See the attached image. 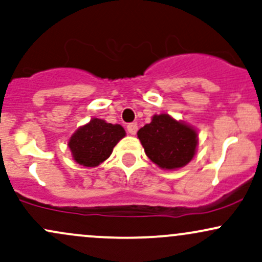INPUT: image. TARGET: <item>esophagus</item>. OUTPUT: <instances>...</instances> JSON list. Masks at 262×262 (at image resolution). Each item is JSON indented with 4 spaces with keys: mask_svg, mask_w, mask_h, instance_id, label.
Segmentation results:
<instances>
[{
    "mask_svg": "<svg viewBox=\"0 0 262 262\" xmlns=\"http://www.w3.org/2000/svg\"><path fill=\"white\" fill-rule=\"evenodd\" d=\"M127 130H128V133L132 134V135L137 134V132H138V124H137V123H129V124L127 125Z\"/></svg>",
    "mask_w": 262,
    "mask_h": 262,
    "instance_id": "1",
    "label": "esophagus"
}]
</instances>
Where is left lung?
I'll return each mask as SVG.
<instances>
[{"mask_svg":"<svg viewBox=\"0 0 262 262\" xmlns=\"http://www.w3.org/2000/svg\"><path fill=\"white\" fill-rule=\"evenodd\" d=\"M138 138L146 156L164 170L181 169L196 155V129L166 113L152 116L151 122L138 130Z\"/></svg>","mask_w":262,"mask_h":262,"instance_id":"1","label":"left lung"}]
</instances>
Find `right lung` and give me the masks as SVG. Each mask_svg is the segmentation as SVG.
<instances>
[{"label": "right lung", "mask_w": 262, "mask_h": 262, "mask_svg": "<svg viewBox=\"0 0 262 262\" xmlns=\"http://www.w3.org/2000/svg\"><path fill=\"white\" fill-rule=\"evenodd\" d=\"M125 130L121 124H111L100 118H92L70 137L68 145L73 159L86 167H96L107 160Z\"/></svg>", "instance_id": "add662e5"}]
</instances>
